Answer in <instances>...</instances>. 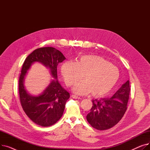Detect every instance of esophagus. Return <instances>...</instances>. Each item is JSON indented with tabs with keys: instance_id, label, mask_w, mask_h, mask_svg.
I'll return each instance as SVG.
<instances>
[{
	"instance_id": "34e87169",
	"label": "esophagus",
	"mask_w": 150,
	"mask_h": 150,
	"mask_svg": "<svg viewBox=\"0 0 150 150\" xmlns=\"http://www.w3.org/2000/svg\"><path fill=\"white\" fill-rule=\"evenodd\" d=\"M72 97L74 99H81V98L80 97H78L77 96H75V95H72Z\"/></svg>"
}]
</instances>
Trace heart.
Returning <instances> with one entry per match:
<instances>
[{"label":"heart","instance_id":"obj_1","mask_svg":"<svg viewBox=\"0 0 150 150\" xmlns=\"http://www.w3.org/2000/svg\"><path fill=\"white\" fill-rule=\"evenodd\" d=\"M61 74L66 85L70 87L83 77L84 80L73 88L75 93L84 95L91 92L93 97L106 95L119 79L118 68L107 59L98 55H83L75 62H65L61 66Z\"/></svg>","mask_w":150,"mask_h":150}]
</instances>
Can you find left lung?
<instances>
[{
    "instance_id": "8db88e82",
    "label": "left lung",
    "mask_w": 150,
    "mask_h": 150,
    "mask_svg": "<svg viewBox=\"0 0 150 150\" xmlns=\"http://www.w3.org/2000/svg\"><path fill=\"white\" fill-rule=\"evenodd\" d=\"M129 92L128 80L111 98L93 100L91 112L86 116L89 123L98 130L113 127L120 122L127 111Z\"/></svg>"
}]
</instances>
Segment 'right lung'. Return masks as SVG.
<instances>
[{
    "label": "right lung",
    "instance_id": "obj_1",
    "mask_svg": "<svg viewBox=\"0 0 150 150\" xmlns=\"http://www.w3.org/2000/svg\"><path fill=\"white\" fill-rule=\"evenodd\" d=\"M66 58L53 47H42L30 53L23 62L19 79V98L22 109L27 115L36 124L43 127L56 123L62 117L70 93L62 88L57 80V66ZM35 62H41L51 69L55 80L52 81L43 93L31 96L26 92L23 80L26 71Z\"/></svg>",
    "mask_w": 150,
    "mask_h": 150
}]
</instances>
